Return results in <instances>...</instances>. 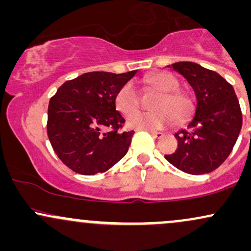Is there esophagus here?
<instances>
[{
  "label": "esophagus",
  "mask_w": 251,
  "mask_h": 251,
  "mask_svg": "<svg viewBox=\"0 0 251 251\" xmlns=\"http://www.w3.org/2000/svg\"><path fill=\"white\" fill-rule=\"evenodd\" d=\"M150 133H151L152 135H153L154 138H162L163 135H164V133L163 132H158V131H149Z\"/></svg>",
  "instance_id": "34e87169"
}]
</instances>
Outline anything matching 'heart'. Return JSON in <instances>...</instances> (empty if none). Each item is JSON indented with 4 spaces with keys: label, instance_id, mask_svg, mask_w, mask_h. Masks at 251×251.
I'll use <instances>...</instances> for the list:
<instances>
[{
    "label": "heart",
    "instance_id": "b5f03b06",
    "mask_svg": "<svg viewBox=\"0 0 251 251\" xmlns=\"http://www.w3.org/2000/svg\"><path fill=\"white\" fill-rule=\"evenodd\" d=\"M148 83L162 92L154 100L153 112H135L139 105V94L132 82L124 83L116 94V106L127 116V125L132 128L155 131L169 127L175 118L180 122L190 113L191 100L184 92L178 91V81L169 73H157L148 77Z\"/></svg>",
    "mask_w": 251,
    "mask_h": 251
}]
</instances>
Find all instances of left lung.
I'll return each mask as SVG.
<instances>
[{
    "label": "left lung",
    "mask_w": 251,
    "mask_h": 251,
    "mask_svg": "<svg viewBox=\"0 0 251 251\" xmlns=\"http://www.w3.org/2000/svg\"><path fill=\"white\" fill-rule=\"evenodd\" d=\"M168 67L185 77L196 103L188 127L175 133L178 149L165 159L186 174H209L226 159L237 140L242 127L240 102L234 87L214 71L189 61Z\"/></svg>",
    "instance_id": "1"
}]
</instances>
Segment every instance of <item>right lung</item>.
Returning a JSON list of instances; mask_svg holds the SVG:
<instances>
[{
    "label": "right lung",
    "mask_w": 251,
    "mask_h": 251,
    "mask_svg": "<svg viewBox=\"0 0 251 251\" xmlns=\"http://www.w3.org/2000/svg\"><path fill=\"white\" fill-rule=\"evenodd\" d=\"M137 71L89 72L60 86L48 105L47 133L61 162L80 175L105 172L127 153L133 131L116 108V94ZM109 127L111 131L101 129Z\"/></svg>",
    "instance_id": "add662e5"
}]
</instances>
